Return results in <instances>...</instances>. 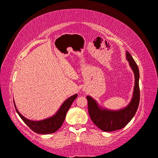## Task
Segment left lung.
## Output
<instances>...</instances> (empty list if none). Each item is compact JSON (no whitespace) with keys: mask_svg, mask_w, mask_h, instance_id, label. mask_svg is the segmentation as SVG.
Instances as JSON below:
<instances>
[{"mask_svg":"<svg viewBox=\"0 0 158 158\" xmlns=\"http://www.w3.org/2000/svg\"><path fill=\"white\" fill-rule=\"evenodd\" d=\"M126 56L135 76V86L133 88V97L128 106L117 111L102 109L93 98L87 96L89 116L94 124L103 131H114L126 127L135 114L139 105V70L136 63L129 52H126Z\"/></svg>","mask_w":158,"mask_h":158,"instance_id":"obj_1","label":"left lung"}]
</instances>
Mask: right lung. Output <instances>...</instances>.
<instances>
[{"mask_svg":"<svg viewBox=\"0 0 158 158\" xmlns=\"http://www.w3.org/2000/svg\"><path fill=\"white\" fill-rule=\"evenodd\" d=\"M77 94H74L69 98H68L62 105L60 106L59 110L52 117L45 118V119L41 121H31L26 118L25 116H23L19 112L18 109L16 108L15 104L14 102L15 107L17 113L20 116L24 122L30 127L34 132L40 134H49L56 131L61 127L63 123L65 120V116H66L67 111L71 107V104L76 98H77Z\"/></svg>","mask_w":158,"mask_h":158,"instance_id":"1","label":"right lung"}]
</instances>
